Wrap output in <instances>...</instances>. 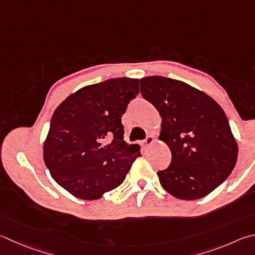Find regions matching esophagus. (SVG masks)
Returning <instances> with one entry per match:
<instances>
[{"label":"esophagus","instance_id":"obj_1","mask_svg":"<svg viewBox=\"0 0 255 255\" xmlns=\"http://www.w3.org/2000/svg\"><path fill=\"white\" fill-rule=\"evenodd\" d=\"M152 142H154V137H152L151 135H148L145 138V140H143V143H145V145H150V143H152Z\"/></svg>","mask_w":255,"mask_h":255}]
</instances>
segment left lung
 Segmentation results:
<instances>
[{
    "label": "left lung",
    "mask_w": 255,
    "mask_h": 255,
    "mask_svg": "<svg viewBox=\"0 0 255 255\" xmlns=\"http://www.w3.org/2000/svg\"><path fill=\"white\" fill-rule=\"evenodd\" d=\"M140 92L159 112V139L172 151L168 167L157 172L165 191L180 200H197L219 187L238 159L221 106L187 83L165 77L142 78Z\"/></svg>",
    "instance_id": "left-lung-1"
}]
</instances>
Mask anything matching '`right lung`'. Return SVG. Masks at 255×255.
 <instances>
[{
    "label": "right lung",
    "mask_w": 255,
    "mask_h": 255,
    "mask_svg": "<svg viewBox=\"0 0 255 255\" xmlns=\"http://www.w3.org/2000/svg\"><path fill=\"white\" fill-rule=\"evenodd\" d=\"M139 80L116 78L81 88L55 109L43 158L52 178L81 200H97L124 182L139 146L124 140L123 115Z\"/></svg>",
    "instance_id": "right-lung-1"
}]
</instances>
